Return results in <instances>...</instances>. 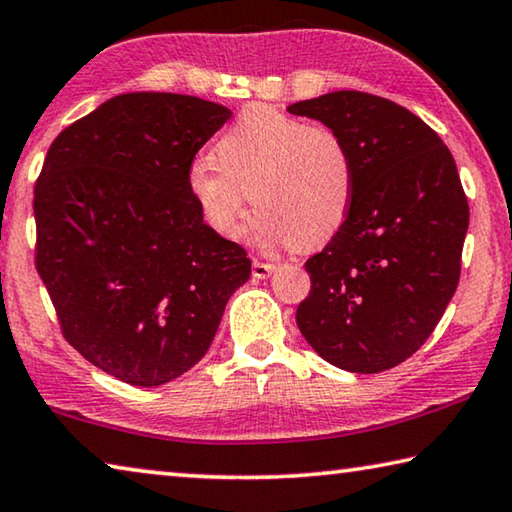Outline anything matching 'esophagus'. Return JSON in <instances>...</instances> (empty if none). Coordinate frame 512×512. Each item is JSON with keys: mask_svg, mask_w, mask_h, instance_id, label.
Wrapping results in <instances>:
<instances>
[{"mask_svg": "<svg viewBox=\"0 0 512 512\" xmlns=\"http://www.w3.org/2000/svg\"><path fill=\"white\" fill-rule=\"evenodd\" d=\"M276 270L274 263H263V261H254V265H251V274L256 276V279H267L272 272Z\"/></svg>", "mask_w": 512, "mask_h": 512, "instance_id": "34e87169", "label": "esophagus"}]
</instances>
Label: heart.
I'll use <instances>...</instances> for the list:
<instances>
[{
  "instance_id": "obj_1",
  "label": "heart",
  "mask_w": 512,
  "mask_h": 512,
  "mask_svg": "<svg viewBox=\"0 0 512 512\" xmlns=\"http://www.w3.org/2000/svg\"><path fill=\"white\" fill-rule=\"evenodd\" d=\"M215 157L193 159L186 186L220 236H236L249 197L261 209L254 236L265 245L288 240L294 249L326 245L351 211L353 157L328 125L249 105L218 139Z\"/></svg>"
}]
</instances>
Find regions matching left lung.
<instances>
[{
  "label": "left lung",
  "mask_w": 512,
  "mask_h": 512,
  "mask_svg": "<svg viewBox=\"0 0 512 512\" xmlns=\"http://www.w3.org/2000/svg\"><path fill=\"white\" fill-rule=\"evenodd\" d=\"M288 112L339 132L355 168L351 211L306 261L297 326L337 369H393L434 333L459 285L470 206L452 152L407 107L355 89Z\"/></svg>",
  "instance_id": "8db88e82"
}]
</instances>
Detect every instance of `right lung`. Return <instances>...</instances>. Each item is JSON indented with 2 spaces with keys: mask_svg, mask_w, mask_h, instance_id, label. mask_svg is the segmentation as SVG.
<instances>
[{
  "mask_svg": "<svg viewBox=\"0 0 512 512\" xmlns=\"http://www.w3.org/2000/svg\"><path fill=\"white\" fill-rule=\"evenodd\" d=\"M231 110L134 92L67 125L33 191L35 270L67 342L132 387L202 360L251 274L245 247L204 224L186 170Z\"/></svg>",
  "mask_w": 512,
  "mask_h": 512,
  "instance_id": "right-lung-1",
  "label": "right lung"
}]
</instances>
